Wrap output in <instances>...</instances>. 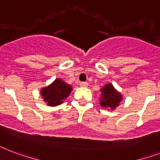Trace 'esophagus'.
<instances>
[{
	"mask_svg": "<svg viewBox=\"0 0 160 160\" xmlns=\"http://www.w3.org/2000/svg\"><path fill=\"white\" fill-rule=\"evenodd\" d=\"M80 85L81 87H86V86H88V83L87 82H80Z\"/></svg>",
	"mask_w": 160,
	"mask_h": 160,
	"instance_id": "obj_1",
	"label": "esophagus"
}]
</instances>
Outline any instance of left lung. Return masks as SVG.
Masks as SVG:
<instances>
[{
  "label": "left lung",
  "instance_id": "left-lung-1",
  "mask_svg": "<svg viewBox=\"0 0 160 160\" xmlns=\"http://www.w3.org/2000/svg\"><path fill=\"white\" fill-rule=\"evenodd\" d=\"M102 97L100 98L101 102L100 104L103 107H108L110 109L114 110L119 106V103L122 101V95L118 92L112 84H107L102 87Z\"/></svg>",
  "mask_w": 160,
  "mask_h": 160
}]
</instances>
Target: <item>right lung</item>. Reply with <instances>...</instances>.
Instances as JSON below:
<instances>
[{
	"mask_svg": "<svg viewBox=\"0 0 160 160\" xmlns=\"http://www.w3.org/2000/svg\"><path fill=\"white\" fill-rule=\"evenodd\" d=\"M71 91V85L58 78L51 85L42 88L41 95L48 106L56 107L63 103V101L69 96Z\"/></svg>",
	"mask_w": 160,
	"mask_h": 160,
	"instance_id": "1",
	"label": "right lung"
}]
</instances>
